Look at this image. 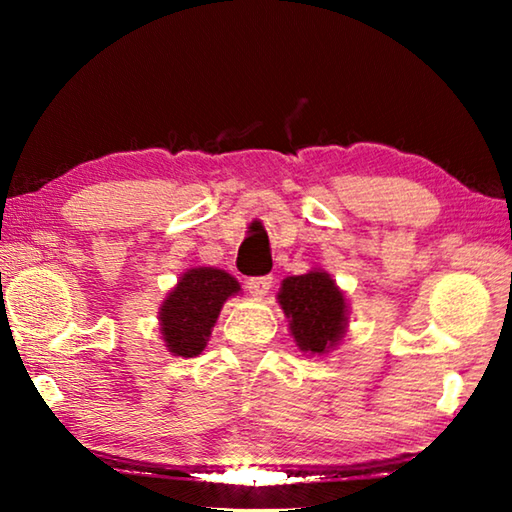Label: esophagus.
Returning <instances> with one entry per match:
<instances>
[{"instance_id": "1", "label": "esophagus", "mask_w": 512, "mask_h": 512, "mask_svg": "<svg viewBox=\"0 0 512 512\" xmlns=\"http://www.w3.org/2000/svg\"><path fill=\"white\" fill-rule=\"evenodd\" d=\"M271 284H273L271 275H257V277H248L246 289L253 293V296H266L268 289H271Z\"/></svg>"}]
</instances>
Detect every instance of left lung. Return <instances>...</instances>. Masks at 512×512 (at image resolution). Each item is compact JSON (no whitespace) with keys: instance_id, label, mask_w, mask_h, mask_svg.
Returning <instances> with one entry per match:
<instances>
[{"instance_id":"1","label":"left lung","mask_w":512,"mask_h":512,"mask_svg":"<svg viewBox=\"0 0 512 512\" xmlns=\"http://www.w3.org/2000/svg\"><path fill=\"white\" fill-rule=\"evenodd\" d=\"M277 300L289 318L291 334L300 350L323 354L341 341L348 309L343 293L327 273L311 271L287 277Z\"/></svg>"}]
</instances>
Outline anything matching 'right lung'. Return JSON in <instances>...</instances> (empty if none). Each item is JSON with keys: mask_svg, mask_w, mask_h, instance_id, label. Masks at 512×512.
I'll use <instances>...</instances> for the list:
<instances>
[{"mask_svg": "<svg viewBox=\"0 0 512 512\" xmlns=\"http://www.w3.org/2000/svg\"><path fill=\"white\" fill-rule=\"evenodd\" d=\"M239 291V282L219 268H192L180 277L160 309L162 336L169 352L196 357L219 318L223 302Z\"/></svg>", "mask_w": 512, "mask_h": 512, "instance_id": "obj_1", "label": "right lung"}]
</instances>
